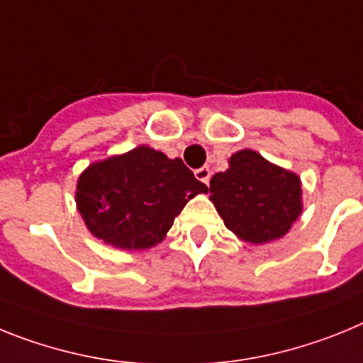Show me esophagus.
Wrapping results in <instances>:
<instances>
[{
  "label": "esophagus",
  "mask_w": 363,
  "mask_h": 363,
  "mask_svg": "<svg viewBox=\"0 0 363 363\" xmlns=\"http://www.w3.org/2000/svg\"><path fill=\"white\" fill-rule=\"evenodd\" d=\"M195 177L199 179L201 182H204V184H210V177H212V172H210V168H208V166H203V168L195 169Z\"/></svg>",
  "instance_id": "1"
}]
</instances>
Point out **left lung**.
Masks as SVG:
<instances>
[{"mask_svg": "<svg viewBox=\"0 0 363 363\" xmlns=\"http://www.w3.org/2000/svg\"><path fill=\"white\" fill-rule=\"evenodd\" d=\"M210 194L226 228L256 245L285 235L301 213L298 175L252 150L232 155L230 168L210 181Z\"/></svg>", "mask_w": 363, "mask_h": 363, "instance_id": "obj_1", "label": "left lung"}]
</instances>
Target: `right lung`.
<instances>
[{
  "label": "right lung",
  "instance_id": "obj_1",
  "mask_svg": "<svg viewBox=\"0 0 363 363\" xmlns=\"http://www.w3.org/2000/svg\"><path fill=\"white\" fill-rule=\"evenodd\" d=\"M204 191L181 159L138 146L91 164L78 179L77 204L96 238L140 250L162 241L188 199Z\"/></svg>",
  "mask_w": 363,
  "mask_h": 363
}]
</instances>
